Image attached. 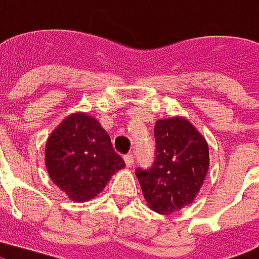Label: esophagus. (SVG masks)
<instances>
[{"mask_svg": "<svg viewBox=\"0 0 259 259\" xmlns=\"http://www.w3.org/2000/svg\"><path fill=\"white\" fill-rule=\"evenodd\" d=\"M124 163H126V166L127 167H132L133 166V163H135V158H133V155L129 154L124 156Z\"/></svg>", "mask_w": 259, "mask_h": 259, "instance_id": "esophagus-1", "label": "esophagus"}]
</instances>
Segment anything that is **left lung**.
Wrapping results in <instances>:
<instances>
[{
  "label": "left lung",
  "mask_w": 259,
  "mask_h": 259,
  "mask_svg": "<svg viewBox=\"0 0 259 259\" xmlns=\"http://www.w3.org/2000/svg\"><path fill=\"white\" fill-rule=\"evenodd\" d=\"M155 159L136 176L148 206L171 214L193 202L208 170V145L184 118L160 119L154 129Z\"/></svg>",
  "instance_id": "left-lung-1"
}]
</instances>
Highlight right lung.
<instances>
[{
  "mask_svg": "<svg viewBox=\"0 0 259 259\" xmlns=\"http://www.w3.org/2000/svg\"><path fill=\"white\" fill-rule=\"evenodd\" d=\"M45 162L52 181L74 202L95 198L124 167L108 133L86 114L71 115L59 124L48 139Z\"/></svg>",
  "mask_w": 259,
  "mask_h": 259,
  "instance_id": "right-lung-1",
  "label": "right lung"
}]
</instances>
